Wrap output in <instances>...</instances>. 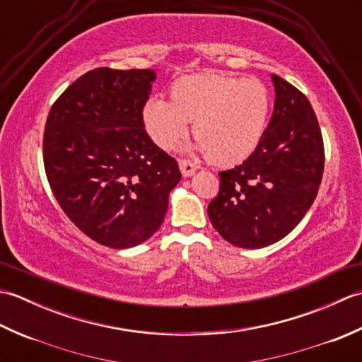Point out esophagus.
<instances>
[{
	"label": "esophagus",
	"mask_w": 362,
	"mask_h": 362,
	"mask_svg": "<svg viewBox=\"0 0 362 362\" xmlns=\"http://www.w3.org/2000/svg\"><path fill=\"white\" fill-rule=\"evenodd\" d=\"M179 168H180V173L183 177H191L196 173V169L199 166L196 163H193L191 160L183 158V160H179Z\"/></svg>",
	"instance_id": "1"
}]
</instances>
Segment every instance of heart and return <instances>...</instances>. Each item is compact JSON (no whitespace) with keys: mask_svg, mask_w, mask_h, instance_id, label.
I'll return each instance as SVG.
<instances>
[{"mask_svg":"<svg viewBox=\"0 0 362 362\" xmlns=\"http://www.w3.org/2000/svg\"><path fill=\"white\" fill-rule=\"evenodd\" d=\"M271 93L255 78L193 74L177 79L169 101L151 98L143 122L152 141L173 149L187 134L188 121L196 140L188 146L216 165H235L257 149L267 126Z\"/></svg>","mask_w":362,"mask_h":362,"instance_id":"obj_1","label":"heart"}]
</instances>
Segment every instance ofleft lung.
<instances>
[{"label":"left lung","instance_id":"left-lung-1","mask_svg":"<svg viewBox=\"0 0 362 362\" xmlns=\"http://www.w3.org/2000/svg\"><path fill=\"white\" fill-rule=\"evenodd\" d=\"M272 118L247 160L219 173L209 204L213 227L230 244L261 249L286 236L310 210L324 173V141L308 99L280 76Z\"/></svg>","mask_w":362,"mask_h":362}]
</instances>
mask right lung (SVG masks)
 <instances>
[{
    "label": "right lung",
    "mask_w": 362,
    "mask_h": 362,
    "mask_svg": "<svg viewBox=\"0 0 362 362\" xmlns=\"http://www.w3.org/2000/svg\"><path fill=\"white\" fill-rule=\"evenodd\" d=\"M153 70L96 68L68 87L45 126L43 161L73 224L112 249L148 241L180 182L177 161L146 134Z\"/></svg>",
    "instance_id": "obj_1"
}]
</instances>
